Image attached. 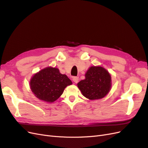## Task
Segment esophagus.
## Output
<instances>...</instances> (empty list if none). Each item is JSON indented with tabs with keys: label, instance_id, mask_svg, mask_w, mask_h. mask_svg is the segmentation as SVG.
Here are the masks:
<instances>
[{
	"label": "esophagus",
	"instance_id": "obj_1",
	"mask_svg": "<svg viewBox=\"0 0 148 148\" xmlns=\"http://www.w3.org/2000/svg\"><path fill=\"white\" fill-rule=\"evenodd\" d=\"M73 80L75 83H77L78 81H79V77H74L73 79Z\"/></svg>",
	"mask_w": 148,
	"mask_h": 148
}]
</instances>
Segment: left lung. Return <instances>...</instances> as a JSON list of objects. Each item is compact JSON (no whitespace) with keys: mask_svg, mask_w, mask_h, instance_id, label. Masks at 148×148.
I'll return each instance as SVG.
<instances>
[{"mask_svg":"<svg viewBox=\"0 0 148 148\" xmlns=\"http://www.w3.org/2000/svg\"><path fill=\"white\" fill-rule=\"evenodd\" d=\"M82 95L89 100L104 98L111 90V75L103 67L91 66L85 74V79L77 83Z\"/></svg>","mask_w":148,"mask_h":148,"instance_id":"obj_1","label":"left lung"}]
</instances>
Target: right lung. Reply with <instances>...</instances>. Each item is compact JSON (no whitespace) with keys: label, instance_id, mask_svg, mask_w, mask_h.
Listing matches in <instances>:
<instances>
[{"label":"right lung","instance_id":"obj_1","mask_svg":"<svg viewBox=\"0 0 148 148\" xmlns=\"http://www.w3.org/2000/svg\"><path fill=\"white\" fill-rule=\"evenodd\" d=\"M30 88L39 100L54 103L62 95L64 89L73 82L66 74H62L58 68L47 67L32 75Z\"/></svg>","mask_w":148,"mask_h":148}]
</instances>
